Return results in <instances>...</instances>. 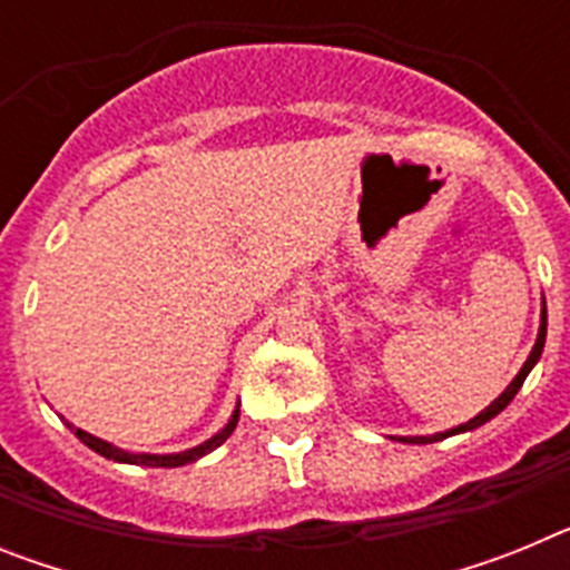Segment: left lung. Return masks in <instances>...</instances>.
Wrapping results in <instances>:
<instances>
[{"instance_id": "8db88e82", "label": "left lung", "mask_w": 570, "mask_h": 570, "mask_svg": "<svg viewBox=\"0 0 570 570\" xmlns=\"http://www.w3.org/2000/svg\"><path fill=\"white\" fill-rule=\"evenodd\" d=\"M546 334H548V311H546V299H542L540 331H537V342H533V347H531V354H528L525 365L520 367V374L513 376L511 385H508L505 391H502V394L497 396V400H493L491 405L485 407V411H480V414L473 416V420L462 422V425L448 428V431H440V434H431V436H400V440H396V442H411V445H428V442H440V440H448V436H454V434H465V431H473V428H480V425H485V422H491L493 416H497V414H500V411H505V407L511 405V400H513V396H517V391H520V387H522L525 376L531 374L533 365L540 362L542 347H546Z\"/></svg>"}]
</instances>
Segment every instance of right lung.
<instances>
[{"mask_svg": "<svg viewBox=\"0 0 570 570\" xmlns=\"http://www.w3.org/2000/svg\"><path fill=\"white\" fill-rule=\"evenodd\" d=\"M236 422H239V405L234 407V414H230V420L225 422L223 431H216L210 440L199 442V445L188 448V451H179V454H136V451H125V448L114 445V442L108 440H99V436L88 434V431H82V428H73L70 422H65V425H68L70 431H73V434L90 448V451H97V454L105 456V460L125 462V465H145V468H179V465H190V462L203 460L205 454L216 451V448L223 445V442L234 434Z\"/></svg>", "mask_w": 570, "mask_h": 570, "instance_id": "right-lung-1", "label": "right lung"}]
</instances>
